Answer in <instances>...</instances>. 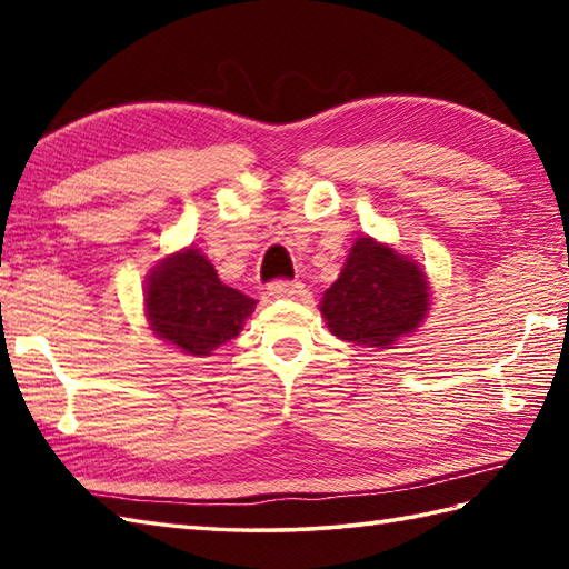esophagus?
I'll list each match as a JSON object with an SVG mask.
<instances>
[{
	"mask_svg": "<svg viewBox=\"0 0 569 569\" xmlns=\"http://www.w3.org/2000/svg\"><path fill=\"white\" fill-rule=\"evenodd\" d=\"M266 291L271 298H300L306 296V286L300 281H273Z\"/></svg>",
	"mask_w": 569,
	"mask_h": 569,
	"instance_id": "esophagus-1",
	"label": "esophagus"
}]
</instances>
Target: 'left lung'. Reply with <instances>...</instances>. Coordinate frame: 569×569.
<instances>
[{"label": "left lung", "instance_id": "1", "mask_svg": "<svg viewBox=\"0 0 569 569\" xmlns=\"http://www.w3.org/2000/svg\"><path fill=\"white\" fill-rule=\"evenodd\" d=\"M320 310L335 337L361 347H389L428 312L426 276L393 249L361 237Z\"/></svg>", "mask_w": 569, "mask_h": 569}]
</instances>
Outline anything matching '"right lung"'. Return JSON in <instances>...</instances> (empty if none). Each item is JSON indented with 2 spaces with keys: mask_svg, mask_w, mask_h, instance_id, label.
I'll return each instance as SVG.
<instances>
[{
  "mask_svg": "<svg viewBox=\"0 0 569 569\" xmlns=\"http://www.w3.org/2000/svg\"><path fill=\"white\" fill-rule=\"evenodd\" d=\"M257 300L224 286L196 249L168 257L149 278L151 330L188 355H210L239 335Z\"/></svg>",
  "mask_w": 569,
  "mask_h": 569,
  "instance_id": "1",
  "label": "right lung"
}]
</instances>
